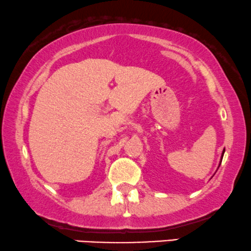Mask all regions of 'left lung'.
<instances>
[{
    "mask_svg": "<svg viewBox=\"0 0 251 251\" xmlns=\"http://www.w3.org/2000/svg\"><path fill=\"white\" fill-rule=\"evenodd\" d=\"M223 154H225V150H223V152H222V155H221V161H222V158H223ZM221 161H220V165H221ZM220 165H219V167H220Z\"/></svg>",
    "mask_w": 251,
    "mask_h": 251,
    "instance_id": "left-lung-1",
    "label": "left lung"
}]
</instances>
